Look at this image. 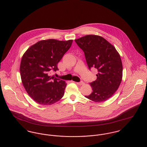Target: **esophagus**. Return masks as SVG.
<instances>
[{
  "label": "esophagus",
  "instance_id": "34e87169",
  "mask_svg": "<svg viewBox=\"0 0 147 147\" xmlns=\"http://www.w3.org/2000/svg\"><path fill=\"white\" fill-rule=\"evenodd\" d=\"M76 84H78V85H83L84 84V83L83 82H80L76 83Z\"/></svg>",
  "mask_w": 147,
  "mask_h": 147
}]
</instances>
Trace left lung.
Returning a JSON list of instances; mask_svg holds the SVG:
<instances>
[{
    "label": "left lung",
    "mask_w": 147,
    "mask_h": 147,
    "mask_svg": "<svg viewBox=\"0 0 147 147\" xmlns=\"http://www.w3.org/2000/svg\"><path fill=\"white\" fill-rule=\"evenodd\" d=\"M84 51L89 69H97V79L90 83L93 92L85 97L94 102H104L118 89L122 79L121 57L113 45L103 37L86 35L75 40Z\"/></svg>",
    "instance_id": "obj_1"
}]
</instances>
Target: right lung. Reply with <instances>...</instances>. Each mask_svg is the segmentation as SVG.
Instances as JSON below:
<instances>
[{"instance_id":"add662e5","label":"right lung","mask_w":147,"mask_h":147,"mask_svg":"<svg viewBox=\"0 0 147 147\" xmlns=\"http://www.w3.org/2000/svg\"><path fill=\"white\" fill-rule=\"evenodd\" d=\"M72 41L54 39L40 41L24 54L20 67L22 83L29 96L37 103L52 105L63 97L67 84L50 76V72L59 70L58 63Z\"/></svg>"}]
</instances>
